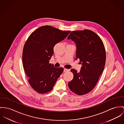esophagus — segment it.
Masks as SVG:
<instances>
[{
	"label": "esophagus",
	"instance_id": "1",
	"mask_svg": "<svg viewBox=\"0 0 124 124\" xmlns=\"http://www.w3.org/2000/svg\"><path fill=\"white\" fill-rule=\"evenodd\" d=\"M68 71H69V70L67 69H66V68H65V69H64V72H68Z\"/></svg>",
	"mask_w": 124,
	"mask_h": 124
}]
</instances>
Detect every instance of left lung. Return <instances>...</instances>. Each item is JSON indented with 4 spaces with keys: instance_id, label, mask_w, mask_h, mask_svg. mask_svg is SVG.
I'll return each instance as SVG.
<instances>
[{
    "instance_id": "1",
    "label": "left lung",
    "mask_w": 124,
    "mask_h": 124,
    "mask_svg": "<svg viewBox=\"0 0 124 124\" xmlns=\"http://www.w3.org/2000/svg\"><path fill=\"white\" fill-rule=\"evenodd\" d=\"M76 44V58L82 66L80 72L71 69L73 80L68 85L73 93L82 95L90 92L101 76L106 62V51L103 43L94 32L85 30L72 31L68 36Z\"/></svg>"
}]
</instances>
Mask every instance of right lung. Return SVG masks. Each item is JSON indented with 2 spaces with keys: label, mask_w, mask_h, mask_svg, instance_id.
<instances>
[{
  "label": "right lung",
  "mask_w": 124,
  "mask_h": 124,
  "mask_svg": "<svg viewBox=\"0 0 124 124\" xmlns=\"http://www.w3.org/2000/svg\"><path fill=\"white\" fill-rule=\"evenodd\" d=\"M70 31H62L49 25L40 27L29 37L23 51L22 61L31 87L39 93L53 89L64 69L49 64L54 46L66 38Z\"/></svg>",
  "instance_id": "right-lung-1"
}]
</instances>
